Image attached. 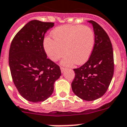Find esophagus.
<instances>
[{"label": "esophagus", "instance_id": "34e87169", "mask_svg": "<svg viewBox=\"0 0 127 127\" xmlns=\"http://www.w3.org/2000/svg\"><path fill=\"white\" fill-rule=\"evenodd\" d=\"M60 69H61V72L63 73L64 72L65 70V68L64 67H60Z\"/></svg>", "mask_w": 127, "mask_h": 127}]
</instances>
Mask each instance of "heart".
I'll return each instance as SVG.
<instances>
[{
    "mask_svg": "<svg viewBox=\"0 0 127 127\" xmlns=\"http://www.w3.org/2000/svg\"><path fill=\"white\" fill-rule=\"evenodd\" d=\"M53 39L47 37L43 46L47 56L56 62L65 53L62 61L65 65L86 62L95 46V33L92 28L83 25H64L52 32Z\"/></svg>",
    "mask_w": 127,
    "mask_h": 127,
    "instance_id": "1",
    "label": "heart"
}]
</instances>
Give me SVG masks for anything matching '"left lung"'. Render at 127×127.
Here are the masks:
<instances>
[{"instance_id": "obj_1", "label": "left lung", "mask_w": 127, "mask_h": 127, "mask_svg": "<svg viewBox=\"0 0 127 127\" xmlns=\"http://www.w3.org/2000/svg\"><path fill=\"white\" fill-rule=\"evenodd\" d=\"M95 46L90 58L83 65L74 69L75 76L71 83L74 94L88 101L101 97L108 88L114 71L112 43L106 32L94 21Z\"/></svg>"}]
</instances>
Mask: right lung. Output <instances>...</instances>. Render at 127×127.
<instances>
[{
    "instance_id": "obj_1",
    "label": "right lung",
    "mask_w": 127,
    "mask_h": 127,
    "mask_svg": "<svg viewBox=\"0 0 127 127\" xmlns=\"http://www.w3.org/2000/svg\"><path fill=\"white\" fill-rule=\"evenodd\" d=\"M54 25L37 20L28 22L10 45L9 65L13 83L20 95L30 102L48 99L61 76L60 67L47 58L43 47L45 34Z\"/></svg>"
}]
</instances>
